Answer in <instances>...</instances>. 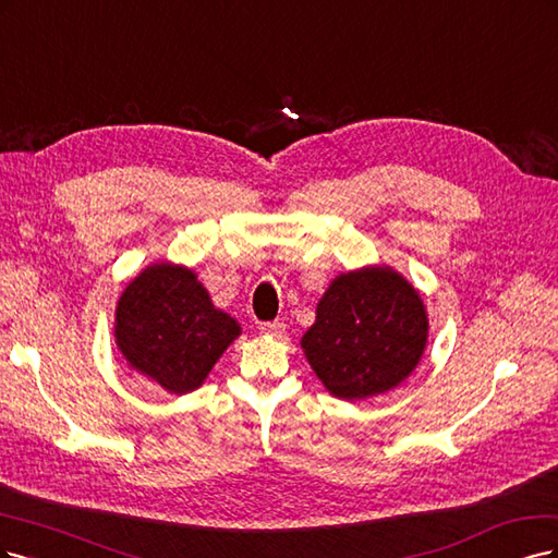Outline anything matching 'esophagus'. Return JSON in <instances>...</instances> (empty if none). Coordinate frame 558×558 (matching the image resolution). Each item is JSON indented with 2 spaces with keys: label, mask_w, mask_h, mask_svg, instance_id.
Wrapping results in <instances>:
<instances>
[{
  "label": "esophagus",
  "mask_w": 558,
  "mask_h": 558,
  "mask_svg": "<svg viewBox=\"0 0 558 558\" xmlns=\"http://www.w3.org/2000/svg\"><path fill=\"white\" fill-rule=\"evenodd\" d=\"M259 331H262L264 336L282 338V333H284V325H282V322H262V325H259Z\"/></svg>",
  "instance_id": "1"
}]
</instances>
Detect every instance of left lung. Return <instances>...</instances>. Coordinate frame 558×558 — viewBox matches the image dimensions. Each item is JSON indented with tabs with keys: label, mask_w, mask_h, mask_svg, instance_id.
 <instances>
[{
	"label": "left lung",
	"mask_w": 558,
	"mask_h": 558,
	"mask_svg": "<svg viewBox=\"0 0 558 558\" xmlns=\"http://www.w3.org/2000/svg\"><path fill=\"white\" fill-rule=\"evenodd\" d=\"M426 340L420 292L391 266L375 264L331 280L301 348L331 397L364 401L408 380Z\"/></svg>",
	"instance_id": "obj_1"
}]
</instances>
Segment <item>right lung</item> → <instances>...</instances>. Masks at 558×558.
Returning <instances> with one entry per match:
<instances>
[{
  "mask_svg": "<svg viewBox=\"0 0 558 558\" xmlns=\"http://www.w3.org/2000/svg\"><path fill=\"white\" fill-rule=\"evenodd\" d=\"M116 345L132 371L175 397L199 389L241 325L215 308L192 268L155 262L116 305Z\"/></svg>",
  "mask_w": 558,
  "mask_h": 558,
  "instance_id": "add662e5",
  "label": "right lung"
}]
</instances>
